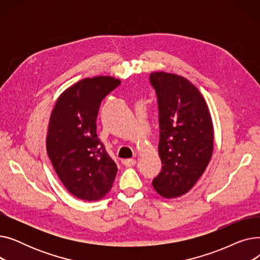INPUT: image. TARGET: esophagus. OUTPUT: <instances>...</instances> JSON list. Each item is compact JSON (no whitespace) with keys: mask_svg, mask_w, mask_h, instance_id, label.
<instances>
[{"mask_svg":"<svg viewBox=\"0 0 260 260\" xmlns=\"http://www.w3.org/2000/svg\"><path fill=\"white\" fill-rule=\"evenodd\" d=\"M123 165L127 168L134 167L136 165V160L135 159H125V160H123Z\"/></svg>","mask_w":260,"mask_h":260,"instance_id":"1","label":"esophagus"}]
</instances>
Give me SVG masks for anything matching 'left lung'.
<instances>
[{
    "label": "left lung",
    "mask_w": 260,
    "mask_h": 260,
    "mask_svg": "<svg viewBox=\"0 0 260 260\" xmlns=\"http://www.w3.org/2000/svg\"><path fill=\"white\" fill-rule=\"evenodd\" d=\"M159 109V157L162 170L152 184L166 198L186 194L206 171L213 154L214 131L200 91L178 75H149Z\"/></svg>",
    "instance_id": "1"
}]
</instances>
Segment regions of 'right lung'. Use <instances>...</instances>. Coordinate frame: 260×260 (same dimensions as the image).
<instances>
[{
	"instance_id": "obj_1",
	"label": "right lung",
	"mask_w": 260,
	"mask_h": 260,
	"mask_svg": "<svg viewBox=\"0 0 260 260\" xmlns=\"http://www.w3.org/2000/svg\"><path fill=\"white\" fill-rule=\"evenodd\" d=\"M121 81L86 78L61 93L48 124L46 148L52 167L75 197L97 201L111 190L118 171L97 135L100 104Z\"/></svg>"
}]
</instances>
